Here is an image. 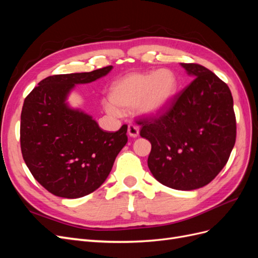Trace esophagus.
<instances>
[{
  "label": "esophagus",
  "mask_w": 258,
  "mask_h": 258,
  "mask_svg": "<svg viewBox=\"0 0 258 258\" xmlns=\"http://www.w3.org/2000/svg\"><path fill=\"white\" fill-rule=\"evenodd\" d=\"M139 132H140V129H139V127L137 126V124L129 123V126H128V135L131 138H137L139 136Z\"/></svg>",
  "instance_id": "esophagus-1"
}]
</instances>
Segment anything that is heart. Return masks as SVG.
I'll return each mask as SVG.
<instances>
[{
	"label": "heart",
	"mask_w": 258,
	"mask_h": 258,
	"mask_svg": "<svg viewBox=\"0 0 258 258\" xmlns=\"http://www.w3.org/2000/svg\"><path fill=\"white\" fill-rule=\"evenodd\" d=\"M175 76L169 70L151 73H132L114 82L110 88L111 103L105 105L111 114L137 106L143 115H156L167 106L175 90Z\"/></svg>",
	"instance_id": "obj_1"
}]
</instances>
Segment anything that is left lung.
Listing matches in <instances>:
<instances>
[{
  "label": "left lung",
  "instance_id": "left-lung-1",
  "mask_svg": "<svg viewBox=\"0 0 258 258\" xmlns=\"http://www.w3.org/2000/svg\"><path fill=\"white\" fill-rule=\"evenodd\" d=\"M192 81L168 106L137 120L140 136L152 144L147 165L162 185L200 188L227 163L236 143L233 100L227 84L198 63H181Z\"/></svg>",
  "mask_w": 258,
  "mask_h": 258
}]
</instances>
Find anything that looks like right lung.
<instances>
[{
  "instance_id": "1",
  "label": "right lung",
  "mask_w": 258,
  "mask_h": 258,
  "mask_svg": "<svg viewBox=\"0 0 258 258\" xmlns=\"http://www.w3.org/2000/svg\"><path fill=\"white\" fill-rule=\"evenodd\" d=\"M112 68L48 76L25 99L20 121L22 157L33 177L54 196L75 199L95 191L128 142L127 124L116 132L103 131L91 116L66 103L75 84L91 83Z\"/></svg>"
}]
</instances>
